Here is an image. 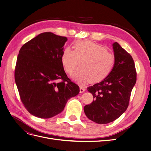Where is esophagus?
Wrapping results in <instances>:
<instances>
[{
  "mask_svg": "<svg viewBox=\"0 0 151 151\" xmlns=\"http://www.w3.org/2000/svg\"><path fill=\"white\" fill-rule=\"evenodd\" d=\"M85 90H86V89H85V88H83V87H81V86L80 88V93H83L85 91Z\"/></svg>",
  "mask_w": 151,
  "mask_h": 151,
  "instance_id": "34e87169",
  "label": "esophagus"
}]
</instances>
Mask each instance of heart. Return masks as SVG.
Instances as JSON below:
<instances>
[{"label": "heart", "mask_w": 151, "mask_h": 151, "mask_svg": "<svg viewBox=\"0 0 151 151\" xmlns=\"http://www.w3.org/2000/svg\"><path fill=\"white\" fill-rule=\"evenodd\" d=\"M65 71L71 75L78 67L81 68L73 75L78 83H97L106 78L110 73L114 63V55L102 45L90 41H81L74 45V50L65 48L62 55Z\"/></svg>", "instance_id": "1"}]
</instances>
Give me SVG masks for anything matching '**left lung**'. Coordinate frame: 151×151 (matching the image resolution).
I'll use <instances>...</instances> for the list:
<instances>
[{"label": "left lung", "mask_w": 151, "mask_h": 151, "mask_svg": "<svg viewBox=\"0 0 151 151\" xmlns=\"http://www.w3.org/2000/svg\"><path fill=\"white\" fill-rule=\"evenodd\" d=\"M113 49L115 63L112 70L101 82L87 89L94 99L84 106V113L89 120L98 124L112 122L125 112L136 82L132 55L116 42L113 44Z\"/></svg>", "instance_id": "left-lung-1"}]
</instances>
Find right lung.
Listing matches in <instances>:
<instances>
[{
    "label": "right lung",
    "instance_id": "add662e5",
    "mask_svg": "<svg viewBox=\"0 0 151 151\" xmlns=\"http://www.w3.org/2000/svg\"><path fill=\"white\" fill-rule=\"evenodd\" d=\"M66 37L39 35L19 51L15 80L24 107L32 115L49 119L62 112L80 88L65 73L62 63Z\"/></svg>",
    "mask_w": 151,
    "mask_h": 151
}]
</instances>
